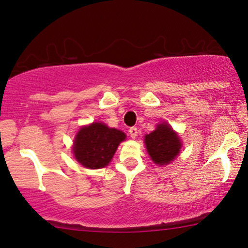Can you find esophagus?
I'll return each mask as SVG.
<instances>
[{"instance_id":"34e87169","label":"esophagus","mask_w":248,"mask_h":248,"mask_svg":"<svg viewBox=\"0 0 248 248\" xmlns=\"http://www.w3.org/2000/svg\"><path fill=\"white\" fill-rule=\"evenodd\" d=\"M128 133H130L132 139H135V138H137V135H138V128L134 127V126L130 127V130H128Z\"/></svg>"}]
</instances>
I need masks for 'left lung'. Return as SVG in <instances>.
Segmentation results:
<instances>
[{"mask_svg":"<svg viewBox=\"0 0 248 248\" xmlns=\"http://www.w3.org/2000/svg\"><path fill=\"white\" fill-rule=\"evenodd\" d=\"M144 143L152 161L159 166L170 164L182 148L178 134L166 122L158 124L155 131L145 135Z\"/></svg>","mask_w":248,"mask_h":248,"instance_id":"1","label":"left lung"}]
</instances>
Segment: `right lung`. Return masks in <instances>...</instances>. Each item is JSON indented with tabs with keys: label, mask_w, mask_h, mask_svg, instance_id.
I'll return each instance as SVG.
<instances>
[{
	"label": "right lung",
	"mask_w": 248,
	"mask_h": 248,
	"mask_svg": "<svg viewBox=\"0 0 248 248\" xmlns=\"http://www.w3.org/2000/svg\"><path fill=\"white\" fill-rule=\"evenodd\" d=\"M126 135L104 123L82 126L73 142V155L78 162L89 169H99L109 164L116 149Z\"/></svg>",
	"instance_id": "obj_1"
}]
</instances>
